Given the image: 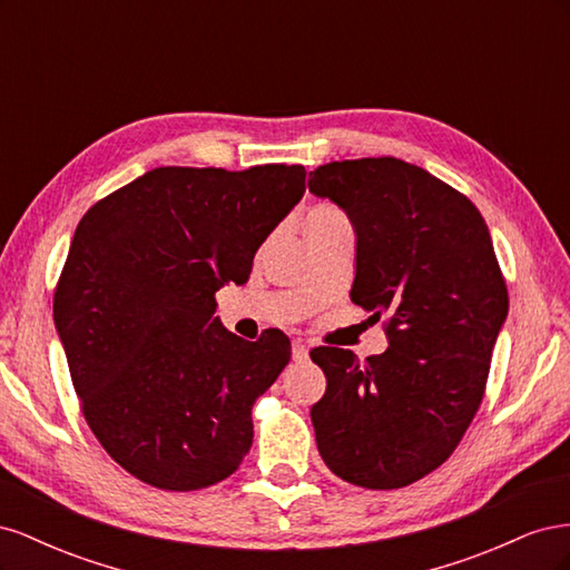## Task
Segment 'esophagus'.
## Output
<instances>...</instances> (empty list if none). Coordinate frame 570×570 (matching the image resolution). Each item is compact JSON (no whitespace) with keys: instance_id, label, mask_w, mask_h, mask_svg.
<instances>
[{"instance_id":"obj_1","label":"esophagus","mask_w":570,"mask_h":570,"mask_svg":"<svg viewBox=\"0 0 570 570\" xmlns=\"http://www.w3.org/2000/svg\"><path fill=\"white\" fill-rule=\"evenodd\" d=\"M292 358H295L297 364H302V361L308 358V347H306L304 340H295V342H292Z\"/></svg>"}]
</instances>
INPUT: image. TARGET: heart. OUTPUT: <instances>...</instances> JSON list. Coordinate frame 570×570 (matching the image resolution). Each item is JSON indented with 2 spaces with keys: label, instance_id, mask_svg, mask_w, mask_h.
Segmentation results:
<instances>
[{
  "label": "heart",
  "instance_id": "heart-1",
  "mask_svg": "<svg viewBox=\"0 0 570 570\" xmlns=\"http://www.w3.org/2000/svg\"><path fill=\"white\" fill-rule=\"evenodd\" d=\"M344 226H350V220L333 204H318L314 209H308L304 218V233H321Z\"/></svg>",
  "mask_w": 570,
  "mask_h": 570
}]
</instances>
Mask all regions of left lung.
<instances>
[{
	"instance_id": "8db88e82",
	"label": "left lung",
	"mask_w": 570,
	"mask_h": 570,
	"mask_svg": "<svg viewBox=\"0 0 570 570\" xmlns=\"http://www.w3.org/2000/svg\"><path fill=\"white\" fill-rule=\"evenodd\" d=\"M308 193L352 220L350 297L373 321L387 316L390 342L366 361L312 352L327 381L312 406L318 452L352 485H411L450 459L471 425L509 314L488 223L454 187L392 157L318 166Z\"/></svg>"
}]
</instances>
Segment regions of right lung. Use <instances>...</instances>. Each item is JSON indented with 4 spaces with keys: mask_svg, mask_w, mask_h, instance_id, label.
<instances>
[{
    "mask_svg": "<svg viewBox=\"0 0 570 570\" xmlns=\"http://www.w3.org/2000/svg\"><path fill=\"white\" fill-rule=\"evenodd\" d=\"M304 166H164L78 223L55 325L82 416L107 454L170 492L216 485L252 446V406L287 366L281 331L223 327L216 292L304 195Z\"/></svg>",
    "mask_w": 570,
    "mask_h": 570,
    "instance_id": "right-lung-1",
    "label": "right lung"
}]
</instances>
